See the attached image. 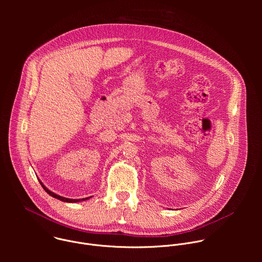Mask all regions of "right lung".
I'll return each instance as SVG.
<instances>
[{
	"instance_id": "right-lung-1",
	"label": "right lung",
	"mask_w": 262,
	"mask_h": 262,
	"mask_svg": "<svg viewBox=\"0 0 262 262\" xmlns=\"http://www.w3.org/2000/svg\"><path fill=\"white\" fill-rule=\"evenodd\" d=\"M39 182H40V184H41V186L42 188L45 189V191L49 194V195H51L52 197H54V198H56V199H58V200H61V201H63V202H68V203H77V202H81V201H85V200H87V199H89V198H91V197H88V198H83V199H70V198H65V197H62V196H59V195H57V194H55V193H53L52 191H50L47 186L39 180Z\"/></svg>"
}]
</instances>
